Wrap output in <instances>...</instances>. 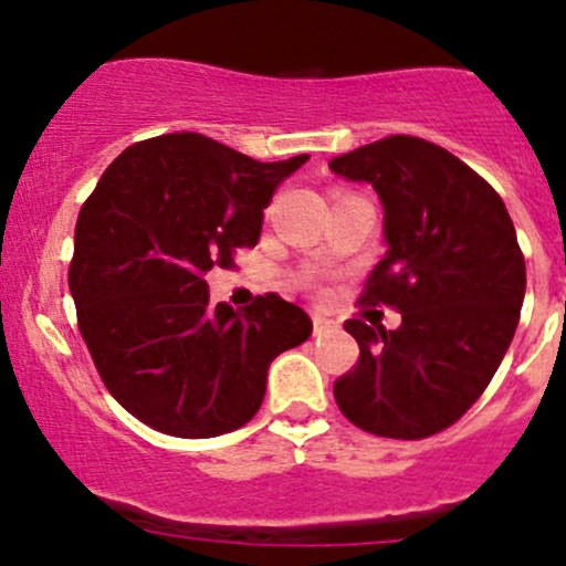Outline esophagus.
Segmentation results:
<instances>
[{"instance_id": "esophagus-1", "label": "esophagus", "mask_w": 566, "mask_h": 566, "mask_svg": "<svg viewBox=\"0 0 566 566\" xmlns=\"http://www.w3.org/2000/svg\"><path fill=\"white\" fill-rule=\"evenodd\" d=\"M335 333V322L324 319V316H314V337H324Z\"/></svg>"}]
</instances>
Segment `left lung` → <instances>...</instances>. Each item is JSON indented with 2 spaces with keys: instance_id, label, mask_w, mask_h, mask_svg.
Segmentation results:
<instances>
[{
  "instance_id": "1",
  "label": "left lung",
  "mask_w": 566,
  "mask_h": 566,
  "mask_svg": "<svg viewBox=\"0 0 566 566\" xmlns=\"http://www.w3.org/2000/svg\"><path fill=\"white\" fill-rule=\"evenodd\" d=\"M329 170L378 191L388 252L359 303L401 314L396 329L343 324L359 361L335 380V401L375 437H433L484 394L516 333L527 269L513 220L482 175L412 135L340 154Z\"/></svg>"
}]
</instances>
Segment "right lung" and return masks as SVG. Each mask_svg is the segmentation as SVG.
Here are the masks:
<instances>
[{"label":"right lung","mask_w":566,"mask_h":566,"mask_svg":"<svg viewBox=\"0 0 566 566\" xmlns=\"http://www.w3.org/2000/svg\"><path fill=\"white\" fill-rule=\"evenodd\" d=\"M308 154L258 161L199 133L125 148L82 205L69 290L108 394L140 423L210 439L250 423L269 365L308 340V314L276 292L233 311L207 271L261 239L263 210Z\"/></svg>","instance_id":"add662e5"}]
</instances>
